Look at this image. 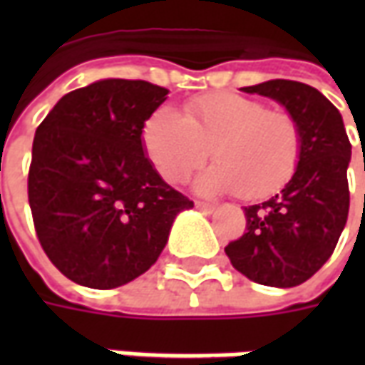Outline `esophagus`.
<instances>
[{"label":"esophagus","mask_w":365,"mask_h":365,"mask_svg":"<svg viewBox=\"0 0 365 365\" xmlns=\"http://www.w3.org/2000/svg\"><path fill=\"white\" fill-rule=\"evenodd\" d=\"M195 207L205 211V213H213L215 211V203H207V201H195Z\"/></svg>","instance_id":"esophagus-1"}]
</instances>
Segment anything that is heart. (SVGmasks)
Segmentation results:
<instances>
[{
  "label": "heart",
  "instance_id": "heart-1",
  "mask_svg": "<svg viewBox=\"0 0 365 365\" xmlns=\"http://www.w3.org/2000/svg\"><path fill=\"white\" fill-rule=\"evenodd\" d=\"M144 150L170 183L187 180L211 154L217 166L199 178L203 191H238L248 201L282 191L297 172L303 135L297 119L254 97L209 93L185 115L162 107L143 133Z\"/></svg>",
  "mask_w": 365,
  "mask_h": 365
}]
</instances>
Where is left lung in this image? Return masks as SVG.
<instances>
[{"label":"left lung","mask_w":365,"mask_h":365,"mask_svg":"<svg viewBox=\"0 0 365 365\" xmlns=\"http://www.w3.org/2000/svg\"><path fill=\"white\" fill-rule=\"evenodd\" d=\"M242 91L272 97L297 119L303 154L282 193L245 207L246 232L229 242L225 252L252 282L295 287L324 266L344 230L352 144L340 111L307 83L269 80Z\"/></svg>","instance_id":"8db88e82"}]
</instances>
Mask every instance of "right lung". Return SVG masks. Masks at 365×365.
Wrapping results in <instances>:
<instances>
[{"label":"right lung","instance_id":"1","mask_svg":"<svg viewBox=\"0 0 365 365\" xmlns=\"http://www.w3.org/2000/svg\"><path fill=\"white\" fill-rule=\"evenodd\" d=\"M166 96L144 80H101L66 93L36 128L27 182L36 238L74 283L133 282L193 207L144 156V120Z\"/></svg>","mask_w":365,"mask_h":365}]
</instances>
